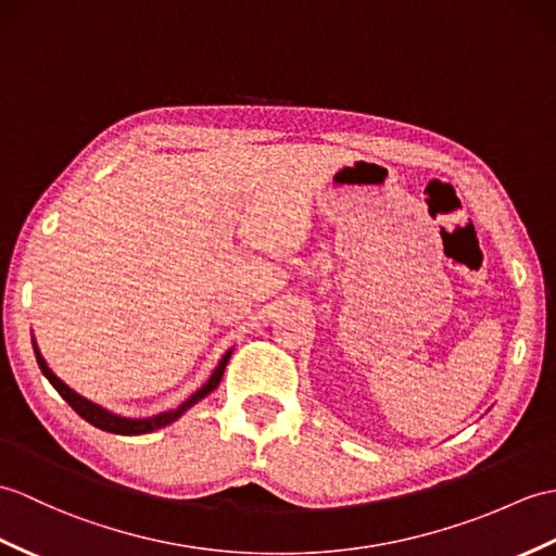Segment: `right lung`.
Returning a JSON list of instances; mask_svg holds the SVG:
<instances>
[{"label":"right lung","mask_w":556,"mask_h":556,"mask_svg":"<svg viewBox=\"0 0 556 556\" xmlns=\"http://www.w3.org/2000/svg\"><path fill=\"white\" fill-rule=\"evenodd\" d=\"M33 348H35L37 365H40L42 374H45V377L49 379V383L54 386V389L59 391V395H61L63 400H66V403L77 412V415H80L85 421H89L92 426H97V429H101V431H109V433H118V435H141V433H151V431L163 429V426L173 424L175 419L182 417L189 407H193V405L199 403V400H203L205 395H211V393L217 389V383H219V379H223L225 367H227L229 357H231V351H227V353L223 355V359H219V363H217L215 371L211 374V379L205 381L197 393H191V395L185 400L182 405H177L175 409L161 412V415L147 417V419H132V417L115 415V412H111V409H106V407H101V405L92 403V400H87V397H85V395H80V393H75V391L71 389V386L63 383V381L56 377V374L49 369L47 359L42 357L40 348H37V343H35V341H33Z\"/></svg>","instance_id":"1"}]
</instances>
